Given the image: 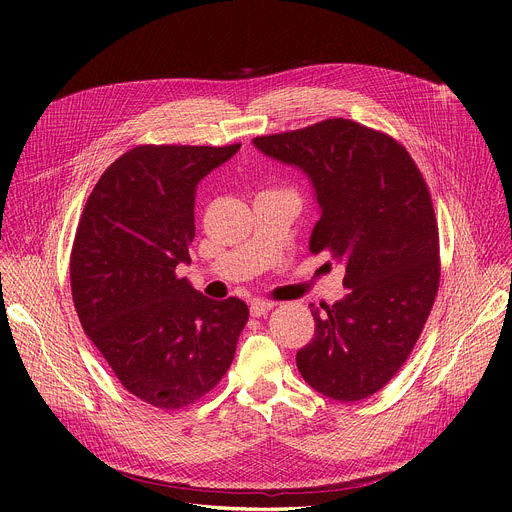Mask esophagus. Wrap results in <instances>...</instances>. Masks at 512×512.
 I'll return each mask as SVG.
<instances>
[{
	"instance_id": "1",
	"label": "esophagus",
	"mask_w": 512,
	"mask_h": 512,
	"mask_svg": "<svg viewBox=\"0 0 512 512\" xmlns=\"http://www.w3.org/2000/svg\"><path fill=\"white\" fill-rule=\"evenodd\" d=\"M277 306V302H265V300H257L251 304V316L253 318H261L267 316L269 310H273Z\"/></svg>"
}]
</instances>
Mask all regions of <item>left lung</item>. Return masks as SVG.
<instances>
[{"mask_svg": "<svg viewBox=\"0 0 512 512\" xmlns=\"http://www.w3.org/2000/svg\"><path fill=\"white\" fill-rule=\"evenodd\" d=\"M253 143L310 176L322 208L310 251L346 265L348 294L312 310L316 334L298 350V369L326 397L367 399L409 358L440 287V233L425 178L395 137L352 119Z\"/></svg>", "mask_w": 512, "mask_h": 512, "instance_id": "8db88e82", "label": "left lung"}]
</instances>
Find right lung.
Masks as SVG:
<instances>
[{
	"instance_id": "right-lung-1",
	"label": "right lung",
	"mask_w": 512,
	"mask_h": 512,
	"mask_svg": "<svg viewBox=\"0 0 512 512\" xmlns=\"http://www.w3.org/2000/svg\"><path fill=\"white\" fill-rule=\"evenodd\" d=\"M241 143L137 145L87 198L70 251L72 302L121 385L158 409L210 393L249 320L239 298L208 300L184 277L194 239L196 184Z\"/></svg>"
}]
</instances>
